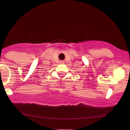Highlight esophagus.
I'll use <instances>...</instances> for the list:
<instances>
[{
  "label": "esophagus",
  "instance_id": "esophagus-1",
  "mask_svg": "<svg viewBox=\"0 0 130 130\" xmlns=\"http://www.w3.org/2000/svg\"><path fill=\"white\" fill-rule=\"evenodd\" d=\"M62 63H63V62H62Z\"/></svg>",
  "mask_w": 130,
  "mask_h": 130
}]
</instances>
